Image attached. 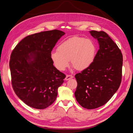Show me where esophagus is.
Returning <instances> with one entry per match:
<instances>
[{
  "instance_id": "obj_1",
  "label": "esophagus",
  "mask_w": 133,
  "mask_h": 133,
  "mask_svg": "<svg viewBox=\"0 0 133 133\" xmlns=\"http://www.w3.org/2000/svg\"><path fill=\"white\" fill-rule=\"evenodd\" d=\"M73 78V76H72V75H66V77H65V80H69V79H71V78Z\"/></svg>"
}]
</instances>
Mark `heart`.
I'll list each match as a JSON object with an SVG mask.
<instances>
[{
  "label": "heart",
  "instance_id": "1",
  "mask_svg": "<svg viewBox=\"0 0 133 133\" xmlns=\"http://www.w3.org/2000/svg\"><path fill=\"white\" fill-rule=\"evenodd\" d=\"M97 48L92 40L79 36L70 37L59 44L57 51L52 52L51 60L60 70H64L69 65L77 70L88 68L96 57Z\"/></svg>",
  "mask_w": 133,
  "mask_h": 133
}]
</instances>
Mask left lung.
Masks as SVG:
<instances>
[{
	"mask_svg": "<svg viewBox=\"0 0 133 133\" xmlns=\"http://www.w3.org/2000/svg\"><path fill=\"white\" fill-rule=\"evenodd\" d=\"M89 32L98 40L99 48L93 63L75 75L77 87L75 96L82 107L93 109L107 103L118 89L123 56L118 46L106 32Z\"/></svg>",
	"mask_w": 133,
	"mask_h": 133,
	"instance_id": "obj_1",
	"label": "left lung"
}]
</instances>
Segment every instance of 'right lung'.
Instances as JSON below:
<instances>
[{
	"mask_svg": "<svg viewBox=\"0 0 133 133\" xmlns=\"http://www.w3.org/2000/svg\"><path fill=\"white\" fill-rule=\"evenodd\" d=\"M64 35L54 29L29 35L12 52L10 68L13 89L29 107L45 109L56 99L58 88L66 76L54 66L51 55Z\"/></svg>",
	"mask_w": 133,
	"mask_h": 133,
	"instance_id": "1",
	"label": "right lung"
}]
</instances>
